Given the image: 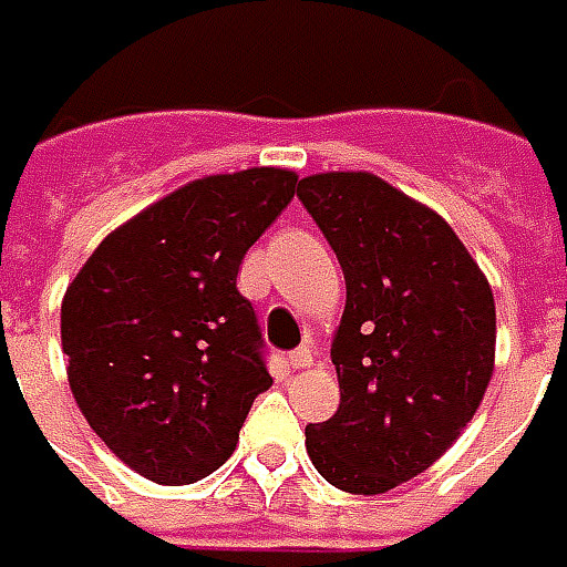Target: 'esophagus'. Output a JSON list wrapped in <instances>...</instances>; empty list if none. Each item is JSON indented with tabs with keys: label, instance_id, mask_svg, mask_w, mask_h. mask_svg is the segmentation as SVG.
<instances>
[{
	"label": "esophagus",
	"instance_id": "obj_1",
	"mask_svg": "<svg viewBox=\"0 0 567 567\" xmlns=\"http://www.w3.org/2000/svg\"><path fill=\"white\" fill-rule=\"evenodd\" d=\"M315 363V354H311V348H296L290 354V367L292 369H305Z\"/></svg>",
	"mask_w": 567,
	"mask_h": 567
}]
</instances>
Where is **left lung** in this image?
<instances>
[{
  "mask_svg": "<svg viewBox=\"0 0 567 567\" xmlns=\"http://www.w3.org/2000/svg\"><path fill=\"white\" fill-rule=\"evenodd\" d=\"M344 271L332 339L339 412L305 427L317 473L381 495L443 457L495 372V296L452 226L367 171L299 179Z\"/></svg>",
  "mask_w": 567,
  "mask_h": 567,
  "instance_id": "obj_1",
  "label": "left lung"
}]
</instances>
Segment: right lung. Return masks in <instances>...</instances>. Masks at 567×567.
<instances>
[{
    "instance_id": "obj_1",
    "label": "right lung",
    "mask_w": 567,
    "mask_h": 567,
    "mask_svg": "<svg viewBox=\"0 0 567 567\" xmlns=\"http://www.w3.org/2000/svg\"><path fill=\"white\" fill-rule=\"evenodd\" d=\"M284 167L176 188L100 240L60 305L66 379L115 457L158 485L226 464L271 388L238 268L296 195Z\"/></svg>"
}]
</instances>
